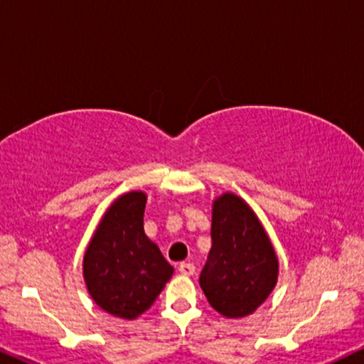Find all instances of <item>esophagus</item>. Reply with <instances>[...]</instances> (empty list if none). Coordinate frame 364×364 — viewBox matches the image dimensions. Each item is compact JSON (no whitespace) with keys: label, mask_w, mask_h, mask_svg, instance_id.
Returning a JSON list of instances; mask_svg holds the SVG:
<instances>
[{"label":"esophagus","mask_w":364,"mask_h":364,"mask_svg":"<svg viewBox=\"0 0 364 364\" xmlns=\"http://www.w3.org/2000/svg\"><path fill=\"white\" fill-rule=\"evenodd\" d=\"M178 270L179 274L183 275H193L195 274V265L190 264V262H181V264L178 265Z\"/></svg>","instance_id":"34e87169"}]
</instances>
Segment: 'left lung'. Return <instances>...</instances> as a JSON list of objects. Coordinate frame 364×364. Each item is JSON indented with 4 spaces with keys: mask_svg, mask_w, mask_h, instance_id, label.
<instances>
[{
    "mask_svg": "<svg viewBox=\"0 0 364 364\" xmlns=\"http://www.w3.org/2000/svg\"><path fill=\"white\" fill-rule=\"evenodd\" d=\"M279 262L254 211L242 198H216L211 218V250L200 274L210 306L225 317L252 314L277 282Z\"/></svg>",
    "mask_w": 364,
    "mask_h": 364,
    "instance_id": "obj_1",
    "label": "left lung"
}]
</instances>
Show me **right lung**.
Wrapping results in <instances>:
<instances>
[{
  "instance_id": "1",
  "label": "right lung",
  "mask_w": 364,
  "mask_h": 364,
  "mask_svg": "<svg viewBox=\"0 0 364 364\" xmlns=\"http://www.w3.org/2000/svg\"><path fill=\"white\" fill-rule=\"evenodd\" d=\"M146 195L117 198L104 215L84 257V277L95 304L122 319L148 311L174 269L144 233Z\"/></svg>"
}]
</instances>
